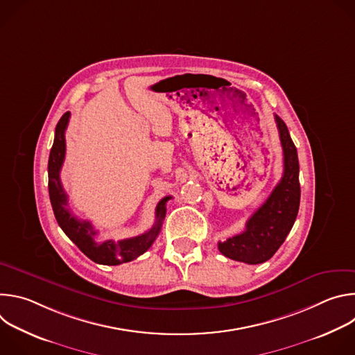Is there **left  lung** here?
<instances>
[{
  "mask_svg": "<svg viewBox=\"0 0 355 355\" xmlns=\"http://www.w3.org/2000/svg\"><path fill=\"white\" fill-rule=\"evenodd\" d=\"M275 122L284 151L282 178L264 204L250 216L244 232L218 243L225 257L245 264H261L270 260L285 241L299 211L297 151L285 122L277 115Z\"/></svg>",
  "mask_w": 355,
  "mask_h": 355,
  "instance_id": "1",
  "label": "left lung"
}]
</instances>
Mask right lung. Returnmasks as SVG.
I'll list each match as a JSON object with an SVG mask.
<instances>
[{"mask_svg": "<svg viewBox=\"0 0 355 355\" xmlns=\"http://www.w3.org/2000/svg\"><path fill=\"white\" fill-rule=\"evenodd\" d=\"M69 119L70 112H66L56 125L55 141L52 150H50L47 164L49 196L50 202H52L56 220L63 232L67 234V237L94 263L104 266H118L122 263H129L141 256L155 243L166 218V204L168 199H171V196H166L159 202L156 207V222L153 227L148 229L146 233L119 241H95L94 237L96 236V232L94 230L92 225L87 220L77 219L67 208L69 198L60 181V170L66 156L64 133L69 125Z\"/></svg>", "mask_w": 355, "mask_h": 355, "instance_id": "obj_1", "label": "right lung"}]
</instances>
